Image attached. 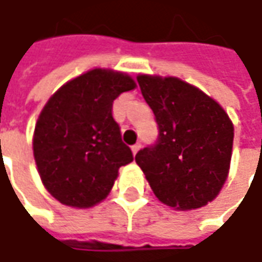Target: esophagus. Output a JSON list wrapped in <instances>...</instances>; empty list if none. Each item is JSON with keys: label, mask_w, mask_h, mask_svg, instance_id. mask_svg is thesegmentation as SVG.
I'll return each instance as SVG.
<instances>
[{"label": "esophagus", "mask_w": 262, "mask_h": 262, "mask_svg": "<svg viewBox=\"0 0 262 262\" xmlns=\"http://www.w3.org/2000/svg\"><path fill=\"white\" fill-rule=\"evenodd\" d=\"M140 148H141V144H140V143H137V144H134V146L131 147V150H133V155H137Z\"/></svg>", "instance_id": "obj_1"}]
</instances>
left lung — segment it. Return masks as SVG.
Masks as SVG:
<instances>
[{
	"label": "left lung",
	"mask_w": 262,
	"mask_h": 262,
	"mask_svg": "<svg viewBox=\"0 0 262 262\" xmlns=\"http://www.w3.org/2000/svg\"><path fill=\"white\" fill-rule=\"evenodd\" d=\"M156 116L159 136L136 155L155 195L176 210L213 201L226 182L233 124L225 109L176 77H137Z\"/></svg>",
	"instance_id": "left-lung-1"
}]
</instances>
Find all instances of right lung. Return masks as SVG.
<instances>
[{
	"instance_id": "obj_1",
	"label": "right lung",
	"mask_w": 262,
	"mask_h": 262,
	"mask_svg": "<svg viewBox=\"0 0 262 262\" xmlns=\"http://www.w3.org/2000/svg\"><path fill=\"white\" fill-rule=\"evenodd\" d=\"M136 89L124 73L95 68L58 89L37 118L33 155L48 192L87 208L105 200L118 170L134 160L112 116L118 96Z\"/></svg>"
}]
</instances>
